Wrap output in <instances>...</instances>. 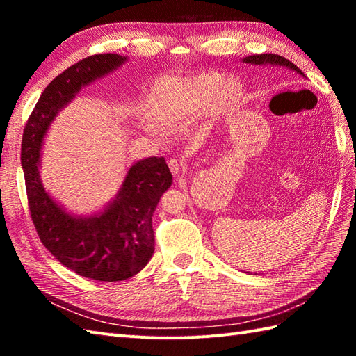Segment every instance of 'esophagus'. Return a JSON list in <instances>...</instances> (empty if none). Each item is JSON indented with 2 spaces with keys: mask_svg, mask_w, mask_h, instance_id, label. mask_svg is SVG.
Instances as JSON below:
<instances>
[{
  "mask_svg": "<svg viewBox=\"0 0 356 356\" xmlns=\"http://www.w3.org/2000/svg\"><path fill=\"white\" fill-rule=\"evenodd\" d=\"M168 166H170V170H171L174 177L179 179V177H182L184 174H185V165L180 162V161H177V159H170Z\"/></svg>",
  "mask_w": 356,
  "mask_h": 356,
  "instance_id": "esophagus-1",
  "label": "esophagus"
}]
</instances>
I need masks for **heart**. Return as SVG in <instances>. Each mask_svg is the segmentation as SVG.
<instances>
[{
	"instance_id": "obj_1",
	"label": "heart",
	"mask_w": 356,
	"mask_h": 356,
	"mask_svg": "<svg viewBox=\"0 0 356 356\" xmlns=\"http://www.w3.org/2000/svg\"><path fill=\"white\" fill-rule=\"evenodd\" d=\"M243 95L241 82L236 78H226L214 73L200 74L190 79L161 78L148 88L143 99L147 116L161 125H177L205 108L209 102L218 110L234 107ZM147 131L154 133L148 124Z\"/></svg>"
}]
</instances>
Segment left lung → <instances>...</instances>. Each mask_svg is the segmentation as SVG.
Segmentation results:
<instances>
[{
  "instance_id": "obj_1",
  "label": "left lung",
  "mask_w": 356,
  "mask_h": 356,
  "mask_svg": "<svg viewBox=\"0 0 356 356\" xmlns=\"http://www.w3.org/2000/svg\"><path fill=\"white\" fill-rule=\"evenodd\" d=\"M245 64H251V65H270V67H284V69H289L292 72H297L300 76H305V73L301 72L297 65L292 64L291 61H287L286 58L274 55V53H263V55H252V56H245L241 59Z\"/></svg>"
}]
</instances>
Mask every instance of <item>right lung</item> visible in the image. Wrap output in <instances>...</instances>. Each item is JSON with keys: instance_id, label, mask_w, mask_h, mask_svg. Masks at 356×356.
<instances>
[{"instance_id": "right-lung-1", "label": "right lung", "mask_w": 356, "mask_h": 356, "mask_svg": "<svg viewBox=\"0 0 356 356\" xmlns=\"http://www.w3.org/2000/svg\"><path fill=\"white\" fill-rule=\"evenodd\" d=\"M127 56L104 53L69 67L45 87L22 134L30 214L42 245L65 268L99 282H122L138 274L154 252L153 213L172 184L163 157H145L127 170L125 179L107 205L93 214H74L45 190L41 156L45 136L59 111L73 102L82 87L118 70Z\"/></svg>"}]
</instances>
